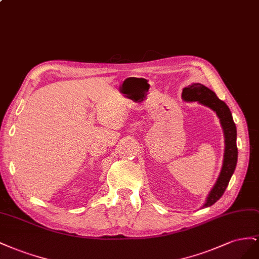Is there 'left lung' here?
I'll return each instance as SVG.
<instances>
[{
    "label": "left lung",
    "instance_id": "8db88e82",
    "mask_svg": "<svg viewBox=\"0 0 259 259\" xmlns=\"http://www.w3.org/2000/svg\"><path fill=\"white\" fill-rule=\"evenodd\" d=\"M182 100L186 102H197L199 104L209 107L218 116L225 136V152L223 167L216 183L206 197L202 208L209 207L223 196L229 181L235 170L238 161V147H236V127L232 114L224 101L217 98L216 93L201 83H192L182 90Z\"/></svg>",
    "mask_w": 259,
    "mask_h": 259
}]
</instances>
